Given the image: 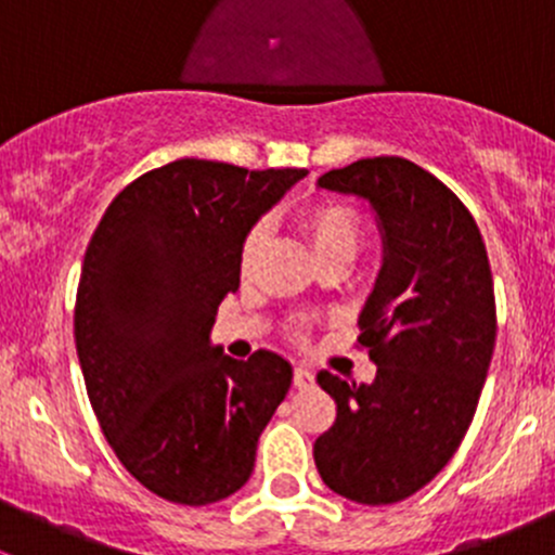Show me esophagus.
<instances>
[{"instance_id": "esophagus-1", "label": "esophagus", "mask_w": 555, "mask_h": 555, "mask_svg": "<svg viewBox=\"0 0 555 555\" xmlns=\"http://www.w3.org/2000/svg\"><path fill=\"white\" fill-rule=\"evenodd\" d=\"M293 382L298 389H309V386H313V373L306 371V367H295V376Z\"/></svg>"}]
</instances>
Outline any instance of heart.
I'll return each instance as SVG.
<instances>
[{"label":"heart","instance_id":"1","mask_svg":"<svg viewBox=\"0 0 555 555\" xmlns=\"http://www.w3.org/2000/svg\"><path fill=\"white\" fill-rule=\"evenodd\" d=\"M300 231L309 238L313 255L319 262L333 260V257H349L354 260L357 249L362 244V225L354 211L335 201H322L313 204L300 215ZM266 249V225H255L244 236L242 249H238V271L249 273L260 260Z\"/></svg>","mask_w":555,"mask_h":555}]
</instances>
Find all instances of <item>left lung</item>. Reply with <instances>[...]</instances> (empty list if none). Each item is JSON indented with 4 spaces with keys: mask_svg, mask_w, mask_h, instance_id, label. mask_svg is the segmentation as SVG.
Masks as SVG:
<instances>
[{
    "mask_svg": "<svg viewBox=\"0 0 555 555\" xmlns=\"http://www.w3.org/2000/svg\"><path fill=\"white\" fill-rule=\"evenodd\" d=\"M317 184L371 206L384 257L360 313L376 378L319 373L338 416L313 462L335 494L391 505L424 489L473 424L496 340L489 255L462 201L411 160H357Z\"/></svg>",
    "mask_w": 555,
    "mask_h": 555,
    "instance_id": "1",
    "label": "left lung"
}]
</instances>
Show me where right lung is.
<instances>
[{
  "mask_svg": "<svg viewBox=\"0 0 555 555\" xmlns=\"http://www.w3.org/2000/svg\"><path fill=\"white\" fill-rule=\"evenodd\" d=\"M306 173L173 160L128 184L88 244L75 344L93 413L122 467L177 505L242 489L293 384L276 351L238 362L211 327L244 236Z\"/></svg>",
  "mask_w": 555,
  "mask_h": 555,
  "instance_id": "right-lung-1",
  "label": "right lung"
}]
</instances>
